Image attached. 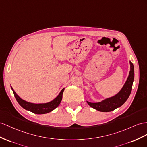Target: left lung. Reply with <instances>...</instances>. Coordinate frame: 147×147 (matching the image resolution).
Listing matches in <instances>:
<instances>
[{
  "label": "left lung",
  "instance_id": "left-lung-1",
  "mask_svg": "<svg viewBox=\"0 0 147 147\" xmlns=\"http://www.w3.org/2000/svg\"><path fill=\"white\" fill-rule=\"evenodd\" d=\"M130 70L129 76L120 91L115 95L108 97L99 102H90L87 101L89 106L100 112H107L114 111L115 109L122 106L130 94L134 80V67L130 61Z\"/></svg>",
  "mask_w": 147,
  "mask_h": 147
}]
</instances>
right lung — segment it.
<instances>
[{
	"label": "right lung",
	"instance_id": "right-lung-1",
	"mask_svg": "<svg viewBox=\"0 0 147 147\" xmlns=\"http://www.w3.org/2000/svg\"><path fill=\"white\" fill-rule=\"evenodd\" d=\"M10 87L12 90L15 97H16L18 103L24 109H25L30 111L36 114H47V113L53 111L57 107L61 102L63 93L64 92V90H65V88H63L61 91V92H59V94L56 96L53 100L50 101V102H48L47 103L36 104L27 102V101L22 99L21 97H20L17 94V93L15 92L12 86H10Z\"/></svg>",
	"mask_w": 147,
	"mask_h": 147
}]
</instances>
